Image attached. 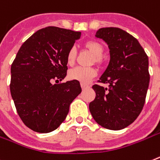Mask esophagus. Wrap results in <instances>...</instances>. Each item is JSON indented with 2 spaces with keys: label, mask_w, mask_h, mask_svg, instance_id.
<instances>
[{
  "label": "esophagus",
  "mask_w": 160,
  "mask_h": 160,
  "mask_svg": "<svg viewBox=\"0 0 160 160\" xmlns=\"http://www.w3.org/2000/svg\"><path fill=\"white\" fill-rule=\"evenodd\" d=\"M80 86H81L82 89H84V88H86L87 87H88V85L85 84H83V83H81V84H80Z\"/></svg>",
  "instance_id": "esophagus-1"
}]
</instances>
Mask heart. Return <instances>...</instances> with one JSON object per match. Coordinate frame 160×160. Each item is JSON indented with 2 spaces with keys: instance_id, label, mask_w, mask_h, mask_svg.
<instances>
[{
  "instance_id": "1",
  "label": "heart",
  "mask_w": 160,
  "mask_h": 160,
  "mask_svg": "<svg viewBox=\"0 0 160 160\" xmlns=\"http://www.w3.org/2000/svg\"><path fill=\"white\" fill-rule=\"evenodd\" d=\"M84 48L88 52L92 54L91 63H95L98 66L103 65L105 59L102 56L104 53V47L100 42L97 41H87L84 42ZM77 58V51L75 47H72L68 50L67 54V61L69 65H73ZM96 70L93 68H78L70 70L68 72V77L72 80H77L83 84H87L96 76Z\"/></svg>"
}]
</instances>
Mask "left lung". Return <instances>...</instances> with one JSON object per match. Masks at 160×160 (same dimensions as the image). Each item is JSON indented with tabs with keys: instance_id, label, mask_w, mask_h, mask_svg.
<instances>
[{
	"instance_id": "left-lung-1",
	"label": "left lung",
	"mask_w": 160,
	"mask_h": 160,
	"mask_svg": "<svg viewBox=\"0 0 160 160\" xmlns=\"http://www.w3.org/2000/svg\"><path fill=\"white\" fill-rule=\"evenodd\" d=\"M96 37L110 49L109 65L99 83L92 85L96 97L89 103L95 121L103 128L120 130L140 115L150 82L148 56L135 37L118 28H100Z\"/></svg>"
}]
</instances>
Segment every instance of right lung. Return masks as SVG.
I'll return each mask as SVG.
<instances>
[{
    "instance_id": "obj_1",
    "label": "right lung",
    "mask_w": 160,
    "mask_h": 160,
    "mask_svg": "<svg viewBox=\"0 0 160 160\" xmlns=\"http://www.w3.org/2000/svg\"><path fill=\"white\" fill-rule=\"evenodd\" d=\"M80 34L57 27L42 28L22 44L12 63V98L20 119L35 132L58 128L81 92L77 80L53 84L67 76V54Z\"/></svg>"
}]
</instances>
